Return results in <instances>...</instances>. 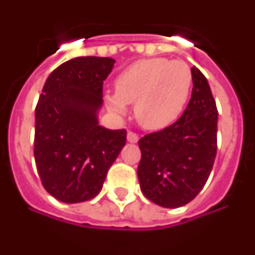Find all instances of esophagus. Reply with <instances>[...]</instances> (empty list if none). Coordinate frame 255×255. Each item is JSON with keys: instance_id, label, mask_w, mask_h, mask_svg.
I'll return each instance as SVG.
<instances>
[{"instance_id": "esophagus-1", "label": "esophagus", "mask_w": 255, "mask_h": 255, "mask_svg": "<svg viewBox=\"0 0 255 255\" xmlns=\"http://www.w3.org/2000/svg\"><path fill=\"white\" fill-rule=\"evenodd\" d=\"M138 139H139V136L136 135L135 132H132V131H129V132L127 133V140L128 142H131V143H135V142H138Z\"/></svg>"}]
</instances>
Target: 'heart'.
<instances>
[{"mask_svg": "<svg viewBox=\"0 0 255 255\" xmlns=\"http://www.w3.org/2000/svg\"><path fill=\"white\" fill-rule=\"evenodd\" d=\"M192 70L182 60L153 58L135 62L116 78L106 102L116 113L135 103V117L146 129H163L182 113L192 88Z\"/></svg>", "mask_w": 255, "mask_h": 255, "instance_id": "heart-1", "label": "heart"}]
</instances>
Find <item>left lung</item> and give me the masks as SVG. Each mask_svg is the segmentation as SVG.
<instances>
[{
	"instance_id": "1",
	"label": "left lung",
	"mask_w": 255,
	"mask_h": 255,
	"mask_svg": "<svg viewBox=\"0 0 255 255\" xmlns=\"http://www.w3.org/2000/svg\"><path fill=\"white\" fill-rule=\"evenodd\" d=\"M193 88L182 116L139 139L142 193L165 208L192 202L207 182L217 156L218 110L207 78L192 67Z\"/></svg>"
}]
</instances>
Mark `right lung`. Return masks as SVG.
Listing matches in <instances>:
<instances>
[{
    "instance_id": "obj_1",
    "label": "right lung",
    "mask_w": 255,
    "mask_h": 255,
    "mask_svg": "<svg viewBox=\"0 0 255 255\" xmlns=\"http://www.w3.org/2000/svg\"><path fill=\"white\" fill-rule=\"evenodd\" d=\"M112 58L80 56L56 67L35 106L34 158L41 183L63 203L91 200L127 139L98 124Z\"/></svg>"
}]
</instances>
